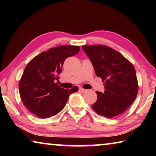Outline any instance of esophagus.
I'll return each instance as SVG.
<instances>
[{"mask_svg":"<svg viewBox=\"0 0 156 156\" xmlns=\"http://www.w3.org/2000/svg\"><path fill=\"white\" fill-rule=\"evenodd\" d=\"M79 90H80L81 92H85V91H87V89H83V88L80 87V89H79Z\"/></svg>","mask_w":156,"mask_h":156,"instance_id":"1","label":"esophagus"}]
</instances>
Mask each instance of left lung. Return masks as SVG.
<instances>
[{"instance_id":"1","label":"left lung","mask_w":156,"mask_h":156,"mask_svg":"<svg viewBox=\"0 0 156 156\" xmlns=\"http://www.w3.org/2000/svg\"><path fill=\"white\" fill-rule=\"evenodd\" d=\"M82 48L91 61L96 76L104 82L105 91H96L98 98L92 109L108 118L121 114L138 94V79L133 65L120 53L106 45L87 44Z\"/></svg>"}]
</instances>
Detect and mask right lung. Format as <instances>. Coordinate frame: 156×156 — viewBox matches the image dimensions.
<instances>
[{
    "label": "right lung",
    "instance_id": "add662e5",
    "mask_svg": "<svg viewBox=\"0 0 156 156\" xmlns=\"http://www.w3.org/2000/svg\"><path fill=\"white\" fill-rule=\"evenodd\" d=\"M80 47L62 45L50 48L31 59L26 66L18 84L20 98L31 113L41 118L56 115L70 94L78 91L77 86L65 89L55 83L58 80L65 60L75 56Z\"/></svg>",
    "mask_w": 156,
    "mask_h": 156
}]
</instances>
